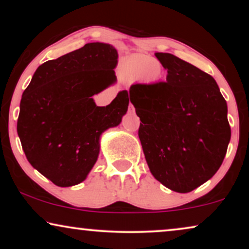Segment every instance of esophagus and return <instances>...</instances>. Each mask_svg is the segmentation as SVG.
Masks as SVG:
<instances>
[{
  "instance_id": "34e87169",
  "label": "esophagus",
  "mask_w": 249,
  "mask_h": 249,
  "mask_svg": "<svg viewBox=\"0 0 249 249\" xmlns=\"http://www.w3.org/2000/svg\"><path fill=\"white\" fill-rule=\"evenodd\" d=\"M129 112H130V113H135V107L132 104L129 105Z\"/></svg>"
}]
</instances>
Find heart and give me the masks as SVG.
Masks as SVG:
<instances>
[{
  "label": "heart",
  "instance_id": "obj_1",
  "mask_svg": "<svg viewBox=\"0 0 249 249\" xmlns=\"http://www.w3.org/2000/svg\"><path fill=\"white\" fill-rule=\"evenodd\" d=\"M122 70L130 79H156L161 74L158 61L147 55H136L124 61Z\"/></svg>",
  "mask_w": 249,
  "mask_h": 249
}]
</instances>
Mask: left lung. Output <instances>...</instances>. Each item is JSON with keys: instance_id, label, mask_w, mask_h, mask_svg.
Segmentation results:
<instances>
[{"instance_id": "8db88e82", "label": "left lung", "mask_w": 249, "mask_h": 249, "mask_svg": "<svg viewBox=\"0 0 249 249\" xmlns=\"http://www.w3.org/2000/svg\"><path fill=\"white\" fill-rule=\"evenodd\" d=\"M165 81L131 85L138 136L152 175L166 188L189 193L215 175L231 137L228 107L216 81L170 53H155Z\"/></svg>"}]
</instances>
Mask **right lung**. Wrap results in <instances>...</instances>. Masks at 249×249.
I'll return each mask as SVG.
<instances>
[{"label":"right lung","mask_w":249,"mask_h":249,"mask_svg":"<svg viewBox=\"0 0 249 249\" xmlns=\"http://www.w3.org/2000/svg\"><path fill=\"white\" fill-rule=\"evenodd\" d=\"M117 64L113 46L88 43L39 66L23 91L17 124L22 149L54 185L83 182L97 161L101 135L127 113V90L107 107L93 100L117 81Z\"/></svg>","instance_id":"1"}]
</instances>
